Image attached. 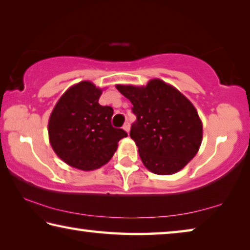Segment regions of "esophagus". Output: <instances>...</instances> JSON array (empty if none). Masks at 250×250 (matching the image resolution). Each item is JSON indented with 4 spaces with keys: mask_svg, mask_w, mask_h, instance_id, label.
<instances>
[{
    "mask_svg": "<svg viewBox=\"0 0 250 250\" xmlns=\"http://www.w3.org/2000/svg\"><path fill=\"white\" fill-rule=\"evenodd\" d=\"M124 129L126 131V132H129V130H130V124H129V122H125V124L124 125Z\"/></svg>",
    "mask_w": 250,
    "mask_h": 250,
    "instance_id": "1",
    "label": "esophagus"
}]
</instances>
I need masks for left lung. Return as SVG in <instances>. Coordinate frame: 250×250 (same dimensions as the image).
I'll use <instances>...</instances> for the list:
<instances>
[{
  "label": "left lung",
  "instance_id": "8db88e82",
  "mask_svg": "<svg viewBox=\"0 0 250 250\" xmlns=\"http://www.w3.org/2000/svg\"><path fill=\"white\" fill-rule=\"evenodd\" d=\"M117 89L133 104L137 121L130 137L147 170L168 175L183 168L197 153L203 137L191 101L160 79L150 80L146 87L118 84Z\"/></svg>",
  "mask_w": 250,
  "mask_h": 250
}]
</instances>
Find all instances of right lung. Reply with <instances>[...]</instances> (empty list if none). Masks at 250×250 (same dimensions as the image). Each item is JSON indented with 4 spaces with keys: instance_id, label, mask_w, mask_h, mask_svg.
I'll use <instances>...</instances> for the list:
<instances>
[{
    "instance_id": "add662e5",
    "label": "right lung",
    "mask_w": 250,
    "mask_h": 250,
    "mask_svg": "<svg viewBox=\"0 0 250 250\" xmlns=\"http://www.w3.org/2000/svg\"><path fill=\"white\" fill-rule=\"evenodd\" d=\"M101 89L90 82L69 88L55 105L48 122L49 141L59 158L83 171L96 170L112 158L128 135L111 125L113 109L101 105Z\"/></svg>"
}]
</instances>
